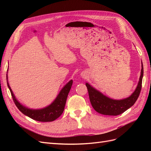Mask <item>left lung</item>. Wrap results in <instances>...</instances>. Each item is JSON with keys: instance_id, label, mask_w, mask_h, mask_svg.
<instances>
[{"instance_id": "1", "label": "left lung", "mask_w": 151, "mask_h": 151, "mask_svg": "<svg viewBox=\"0 0 151 151\" xmlns=\"http://www.w3.org/2000/svg\"><path fill=\"white\" fill-rule=\"evenodd\" d=\"M142 71L139 81L136 90L129 98L123 100H113L102 95L86 83L89 100L94 110L98 113L106 115H118L123 114L135 103L139 97L142 86V79L143 76V67L142 63Z\"/></svg>"}]
</instances>
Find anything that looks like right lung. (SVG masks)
Here are the masks:
<instances>
[{
    "mask_svg": "<svg viewBox=\"0 0 151 151\" xmlns=\"http://www.w3.org/2000/svg\"><path fill=\"white\" fill-rule=\"evenodd\" d=\"M6 78H8L7 75H6ZM72 84L73 81H70L61 90L56 100L49 106L43 109H41V110H31V109H28L23 106L16 100L8 83V86L9 89V91H10L12 97L15 104L22 114L27 115L28 117H30L32 119L37 121L50 122L56 120L63 113L66 103L67 96H68V93H69L70 88H71Z\"/></svg>",
    "mask_w": 151,
    "mask_h": 151,
    "instance_id": "add662e5",
    "label": "right lung"
}]
</instances>
